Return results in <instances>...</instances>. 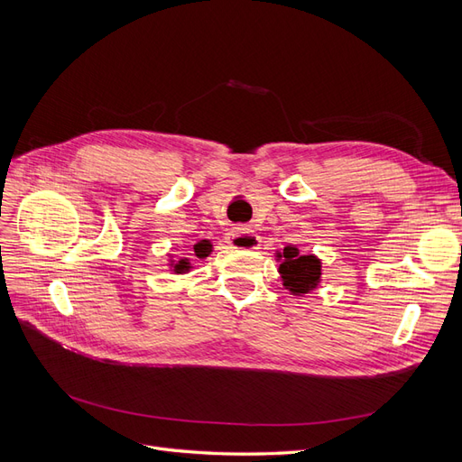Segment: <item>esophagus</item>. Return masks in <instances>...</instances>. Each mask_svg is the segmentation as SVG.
I'll return each instance as SVG.
<instances>
[{"instance_id":"obj_1","label":"esophagus","mask_w":462,"mask_h":462,"mask_svg":"<svg viewBox=\"0 0 462 462\" xmlns=\"http://www.w3.org/2000/svg\"><path fill=\"white\" fill-rule=\"evenodd\" d=\"M226 241L233 248H243V250H254L260 246V236L246 227H235L227 233Z\"/></svg>"}]
</instances>
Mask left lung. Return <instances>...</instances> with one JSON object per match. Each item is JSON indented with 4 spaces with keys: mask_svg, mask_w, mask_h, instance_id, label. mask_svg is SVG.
Listing matches in <instances>:
<instances>
[{
    "mask_svg": "<svg viewBox=\"0 0 462 462\" xmlns=\"http://www.w3.org/2000/svg\"><path fill=\"white\" fill-rule=\"evenodd\" d=\"M279 273L283 279V287L291 295H304L318 287L321 277V262L314 254H300L297 246H285L283 253H277Z\"/></svg>",
    "mask_w": 462,
    "mask_h": 462,
    "instance_id": "left-lung-1",
    "label": "left lung"
}]
</instances>
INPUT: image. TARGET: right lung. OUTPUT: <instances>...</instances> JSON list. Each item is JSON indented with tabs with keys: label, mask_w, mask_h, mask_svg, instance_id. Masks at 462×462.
Wrapping results in <instances>:
<instances>
[{
	"label": "right lung",
	"mask_w": 462,
	"mask_h": 462,
	"mask_svg": "<svg viewBox=\"0 0 462 462\" xmlns=\"http://www.w3.org/2000/svg\"><path fill=\"white\" fill-rule=\"evenodd\" d=\"M192 250H194V256H197V258H206L209 253H212V243L202 239V241H199L197 245L192 246ZM189 270H190L189 258H180V260L173 265V272H175V273H185V272H189Z\"/></svg>",
	"instance_id": "obj_1"
}]
</instances>
